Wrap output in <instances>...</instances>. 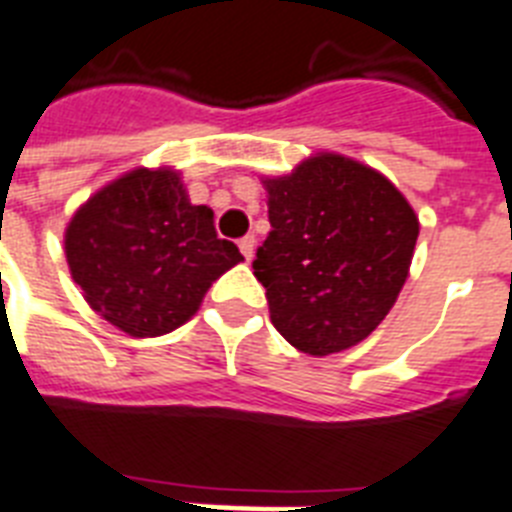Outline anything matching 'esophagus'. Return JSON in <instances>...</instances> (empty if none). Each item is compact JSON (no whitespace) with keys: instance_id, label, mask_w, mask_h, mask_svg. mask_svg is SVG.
<instances>
[{"instance_id":"esophagus-1","label":"esophagus","mask_w":512,"mask_h":512,"mask_svg":"<svg viewBox=\"0 0 512 512\" xmlns=\"http://www.w3.org/2000/svg\"><path fill=\"white\" fill-rule=\"evenodd\" d=\"M238 246H240V253L246 256V261H251L253 251H256V238H253V235H246V238L238 240Z\"/></svg>"}]
</instances>
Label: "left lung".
<instances>
[{
    "label": "left lung",
    "mask_w": 512,
    "mask_h": 512,
    "mask_svg": "<svg viewBox=\"0 0 512 512\" xmlns=\"http://www.w3.org/2000/svg\"><path fill=\"white\" fill-rule=\"evenodd\" d=\"M261 185L272 232L253 274L277 332L316 358L366 340L408 280L418 238L408 198L382 172L335 151Z\"/></svg>",
    "instance_id": "1"
}]
</instances>
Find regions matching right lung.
<instances>
[{"label":"right lung","instance_id":"right-lung-1","mask_svg":"<svg viewBox=\"0 0 512 512\" xmlns=\"http://www.w3.org/2000/svg\"><path fill=\"white\" fill-rule=\"evenodd\" d=\"M65 256L88 306L130 337L183 327L243 261L172 167H135L96 190L67 222Z\"/></svg>","mask_w":512,"mask_h":512}]
</instances>
